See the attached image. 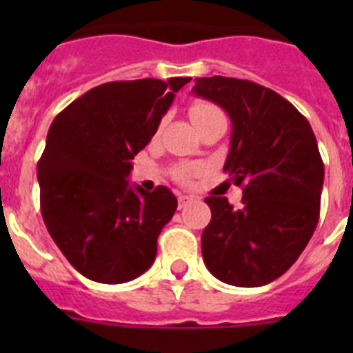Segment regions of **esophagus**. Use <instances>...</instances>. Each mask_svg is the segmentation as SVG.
<instances>
[{
	"mask_svg": "<svg viewBox=\"0 0 353 353\" xmlns=\"http://www.w3.org/2000/svg\"><path fill=\"white\" fill-rule=\"evenodd\" d=\"M194 196H188V194H181V196H179V199H177V201H179V209H185V207H188V205L192 203L194 201Z\"/></svg>",
	"mask_w": 353,
	"mask_h": 353,
	"instance_id": "obj_1",
	"label": "esophagus"
}]
</instances>
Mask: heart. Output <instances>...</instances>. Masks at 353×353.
I'll return each instance as SVG.
<instances>
[{
	"label": "heart",
	"instance_id": "heart-1",
	"mask_svg": "<svg viewBox=\"0 0 353 353\" xmlns=\"http://www.w3.org/2000/svg\"><path fill=\"white\" fill-rule=\"evenodd\" d=\"M220 110L214 106V104H210V102L207 101H196L190 104V108H188V115H190V119L194 121V124L196 126H201L203 122H207L209 119L216 117V115H220ZM161 128H163V122H159L157 124V130H155V133L161 132ZM199 168L198 165H190V163H183V165H177L176 168H174V179L179 183H190L194 179V177L198 176L199 174Z\"/></svg>",
	"mask_w": 353,
	"mask_h": 353
}]
</instances>
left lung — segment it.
I'll return each instance as SVG.
<instances>
[{
	"mask_svg": "<svg viewBox=\"0 0 353 353\" xmlns=\"http://www.w3.org/2000/svg\"><path fill=\"white\" fill-rule=\"evenodd\" d=\"M192 91L229 113L223 172L243 187L240 209L221 196L205 199V265L225 284L265 285L296 262L317 227L324 165L315 133L291 102L251 80L196 79Z\"/></svg>",
	"mask_w": 353,
	"mask_h": 353,
	"instance_id": "1",
	"label": "left lung"
}]
</instances>
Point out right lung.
I'll return each mask as SVG.
<instances>
[{
    "label": "right lung",
    "instance_id": "right-lung-1",
    "mask_svg": "<svg viewBox=\"0 0 353 353\" xmlns=\"http://www.w3.org/2000/svg\"><path fill=\"white\" fill-rule=\"evenodd\" d=\"M188 82L181 77L108 82L52 121L38 161L41 216L58 249L85 279L122 284L154 263L157 238L177 199L166 187L132 188L126 177Z\"/></svg>",
    "mask_w": 353,
    "mask_h": 353
}]
</instances>
